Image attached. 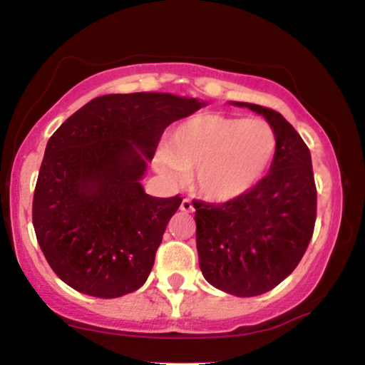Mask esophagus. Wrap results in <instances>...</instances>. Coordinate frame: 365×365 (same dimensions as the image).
I'll return each mask as SVG.
<instances>
[{
  "instance_id": "esophagus-1",
  "label": "esophagus",
  "mask_w": 365,
  "mask_h": 365,
  "mask_svg": "<svg viewBox=\"0 0 365 365\" xmlns=\"http://www.w3.org/2000/svg\"><path fill=\"white\" fill-rule=\"evenodd\" d=\"M180 209H182L183 212H192L194 211V204H192L190 199H183L182 204H180Z\"/></svg>"
}]
</instances>
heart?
<instances>
[{
    "label": "heart",
    "instance_id": "1",
    "mask_svg": "<svg viewBox=\"0 0 365 365\" xmlns=\"http://www.w3.org/2000/svg\"><path fill=\"white\" fill-rule=\"evenodd\" d=\"M276 149V132L266 120L200 115L171 133L158 168L173 180L195 170V190L212 202H228L266 177Z\"/></svg>",
    "mask_w": 365,
    "mask_h": 365
}]
</instances>
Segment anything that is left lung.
Returning a JSON list of instances; mask_svg holds the SVG:
<instances>
[{"instance_id":"obj_1","label":"left lung","mask_w":365,"mask_h":365,"mask_svg":"<svg viewBox=\"0 0 365 365\" xmlns=\"http://www.w3.org/2000/svg\"><path fill=\"white\" fill-rule=\"evenodd\" d=\"M262 115L278 149L269 173L228 202L197 200V252L204 278L237 297L273 290L299 266L314 233L317 192L311 150L271 108L235 103Z\"/></svg>"}]
</instances>
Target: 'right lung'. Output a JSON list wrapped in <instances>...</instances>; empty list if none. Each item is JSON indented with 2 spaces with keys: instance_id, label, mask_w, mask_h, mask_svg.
<instances>
[{
  "instance_id": "obj_1",
  "label": "right lung",
  "mask_w": 365,
  "mask_h": 365,
  "mask_svg": "<svg viewBox=\"0 0 365 365\" xmlns=\"http://www.w3.org/2000/svg\"><path fill=\"white\" fill-rule=\"evenodd\" d=\"M204 106L161 92L108 94L75 111L46 145L32 223L58 278L86 295L139 290L182 197L140 185L163 132Z\"/></svg>"
}]
</instances>
